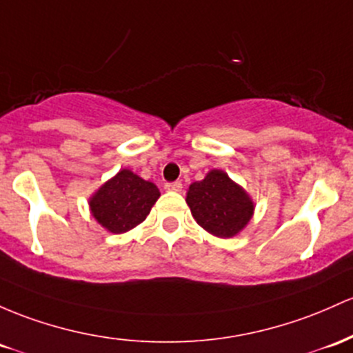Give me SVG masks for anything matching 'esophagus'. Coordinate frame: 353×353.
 Listing matches in <instances>:
<instances>
[{
    "label": "esophagus",
    "mask_w": 353,
    "mask_h": 353,
    "mask_svg": "<svg viewBox=\"0 0 353 353\" xmlns=\"http://www.w3.org/2000/svg\"><path fill=\"white\" fill-rule=\"evenodd\" d=\"M165 191H170V192H181L183 191V184L179 183V181H176V183H168L164 185Z\"/></svg>",
    "instance_id": "34e87169"
}]
</instances>
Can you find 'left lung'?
Segmentation results:
<instances>
[{
    "instance_id": "left-lung-1",
    "label": "left lung",
    "mask_w": 353,
    "mask_h": 353,
    "mask_svg": "<svg viewBox=\"0 0 353 353\" xmlns=\"http://www.w3.org/2000/svg\"><path fill=\"white\" fill-rule=\"evenodd\" d=\"M185 203L192 218L216 238H233L254 214V201L224 170L211 169L203 181L189 185Z\"/></svg>"
}]
</instances>
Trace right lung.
Returning <instances> with one entry per match:
<instances>
[{
    "label": "right lung",
    "mask_w": 353,
    "mask_h": 353,
    "mask_svg": "<svg viewBox=\"0 0 353 353\" xmlns=\"http://www.w3.org/2000/svg\"><path fill=\"white\" fill-rule=\"evenodd\" d=\"M161 197L157 185L130 169H120L88 197L90 214L103 230L122 234L134 230L149 216Z\"/></svg>",
    "instance_id": "add662e5"
}]
</instances>
